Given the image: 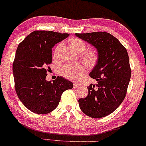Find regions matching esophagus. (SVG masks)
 Returning a JSON list of instances; mask_svg holds the SVG:
<instances>
[{
	"instance_id": "esophagus-1",
	"label": "esophagus",
	"mask_w": 146,
	"mask_h": 146,
	"mask_svg": "<svg viewBox=\"0 0 146 146\" xmlns=\"http://www.w3.org/2000/svg\"><path fill=\"white\" fill-rule=\"evenodd\" d=\"M73 86H74V88H78V87L80 86H79V84H78V83H74V84H73Z\"/></svg>"
}]
</instances>
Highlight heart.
<instances>
[{
	"label": "heart",
	"instance_id": "b5f03b06",
	"mask_svg": "<svg viewBox=\"0 0 146 146\" xmlns=\"http://www.w3.org/2000/svg\"><path fill=\"white\" fill-rule=\"evenodd\" d=\"M71 47L77 52L81 53L82 59L88 66H93L96 64L98 60V53L95 49L88 48L86 49V43L78 38H71L68 40ZM56 56V53L54 54ZM85 72V66L82 63H72L65 65L62 68L61 73L64 78L71 80H78L82 76Z\"/></svg>",
	"mask_w": 146,
	"mask_h": 146
}]
</instances>
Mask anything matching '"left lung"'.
Here are the masks:
<instances>
[{
	"label": "left lung",
	"mask_w": 146,
	"mask_h": 146,
	"mask_svg": "<svg viewBox=\"0 0 146 146\" xmlns=\"http://www.w3.org/2000/svg\"><path fill=\"white\" fill-rule=\"evenodd\" d=\"M94 46L98 60L90 73L98 84L88 86V94L79 99L80 109L87 116L101 118L110 115L124 100L131 76L126 48L115 37L106 31L75 33Z\"/></svg>",
	"instance_id": "8db88e82"
}]
</instances>
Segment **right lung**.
<instances>
[{"label":"right lung","instance_id":"right-lung-1","mask_svg":"<svg viewBox=\"0 0 146 146\" xmlns=\"http://www.w3.org/2000/svg\"><path fill=\"white\" fill-rule=\"evenodd\" d=\"M69 36L51 31H34L18 44L13 63L15 90L27 108L47 114L57 108L61 95L73 84L62 77L46 80L52 62V48Z\"/></svg>","mask_w":146,"mask_h":146}]
</instances>
